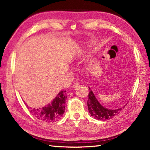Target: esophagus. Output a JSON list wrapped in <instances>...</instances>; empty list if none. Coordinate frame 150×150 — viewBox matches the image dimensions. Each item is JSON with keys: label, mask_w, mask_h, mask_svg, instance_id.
<instances>
[{"label": "esophagus", "mask_w": 150, "mask_h": 150, "mask_svg": "<svg viewBox=\"0 0 150 150\" xmlns=\"http://www.w3.org/2000/svg\"><path fill=\"white\" fill-rule=\"evenodd\" d=\"M79 85V82H75V83L73 84V86L74 87V88H77Z\"/></svg>", "instance_id": "34e87169"}]
</instances>
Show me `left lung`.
<instances>
[{"label": "left lung", "instance_id": "left-lung-1", "mask_svg": "<svg viewBox=\"0 0 150 150\" xmlns=\"http://www.w3.org/2000/svg\"><path fill=\"white\" fill-rule=\"evenodd\" d=\"M89 91H89L88 95V100L87 102L88 108L89 112L95 119L99 120H105L112 119L116 115L119 114L120 111L124 109V108H125L126 105L122 108H118V109L115 110L107 109L106 108L103 107L98 103L93 91L91 90L90 88H89Z\"/></svg>", "mask_w": 150, "mask_h": 150}]
</instances>
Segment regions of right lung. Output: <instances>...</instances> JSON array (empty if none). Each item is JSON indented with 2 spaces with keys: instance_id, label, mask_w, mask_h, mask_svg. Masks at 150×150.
<instances>
[{
  "instance_id": "1",
  "label": "right lung",
  "mask_w": 150,
  "mask_h": 150,
  "mask_svg": "<svg viewBox=\"0 0 150 150\" xmlns=\"http://www.w3.org/2000/svg\"><path fill=\"white\" fill-rule=\"evenodd\" d=\"M67 96L66 91H60L58 95L54 98L52 103L47 106L38 109H30L28 105L27 108L31 113L39 119L46 122H54L60 120L65 111V103Z\"/></svg>"
}]
</instances>
